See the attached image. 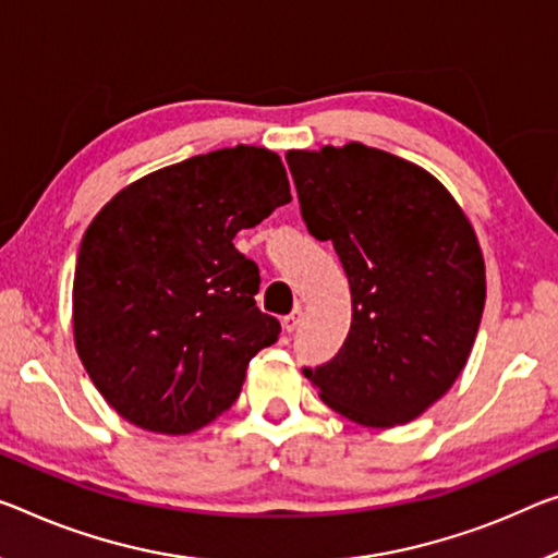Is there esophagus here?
Segmentation results:
<instances>
[{
  "label": "esophagus",
  "instance_id": "obj_1",
  "mask_svg": "<svg viewBox=\"0 0 558 558\" xmlns=\"http://www.w3.org/2000/svg\"><path fill=\"white\" fill-rule=\"evenodd\" d=\"M299 322H302V312H294V314H289V316H284V329H287V333H294L296 331V327H299Z\"/></svg>",
  "mask_w": 558,
  "mask_h": 558
}]
</instances>
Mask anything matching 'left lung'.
<instances>
[{"instance_id":"1","label":"left lung","mask_w":558,"mask_h":558,"mask_svg":"<svg viewBox=\"0 0 558 558\" xmlns=\"http://www.w3.org/2000/svg\"><path fill=\"white\" fill-rule=\"evenodd\" d=\"M308 234L331 242L351 289L347 341L304 366L319 397L362 426L407 424L464 368L486 281L476 234L422 167L351 142L289 151Z\"/></svg>"}]
</instances>
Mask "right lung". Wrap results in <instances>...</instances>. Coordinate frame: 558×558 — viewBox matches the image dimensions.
<instances>
[{"label": "right lung", "instance_id": "right-lung-1", "mask_svg": "<svg viewBox=\"0 0 558 558\" xmlns=\"http://www.w3.org/2000/svg\"><path fill=\"white\" fill-rule=\"evenodd\" d=\"M289 202L277 154L239 144L147 174L94 217L74 269V341L119 416L190 434L234 404L252 356L281 331L254 302L259 267L234 236Z\"/></svg>", "mask_w": 558, "mask_h": 558}]
</instances>
